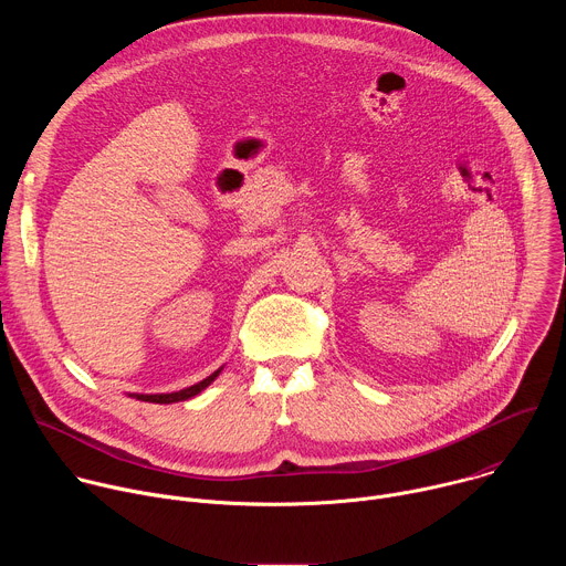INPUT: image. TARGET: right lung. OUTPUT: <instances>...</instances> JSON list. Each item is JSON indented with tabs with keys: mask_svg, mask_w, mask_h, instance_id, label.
I'll list each match as a JSON object with an SVG mask.
<instances>
[{
	"mask_svg": "<svg viewBox=\"0 0 566 566\" xmlns=\"http://www.w3.org/2000/svg\"><path fill=\"white\" fill-rule=\"evenodd\" d=\"M221 369L223 367H219L214 374H210L208 378H203L201 382H197V385H190V387H186V389H179V391H170V394H129L132 398H136V400H147V402H160V406H168V402H179V400H188V398H192V396H197L199 391H203L219 374H221Z\"/></svg>",
	"mask_w": 566,
	"mask_h": 566,
	"instance_id": "right-lung-1",
	"label": "right lung"
}]
</instances>
